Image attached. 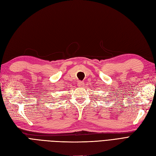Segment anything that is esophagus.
Returning <instances> with one entry per match:
<instances>
[{
  "label": "esophagus",
  "mask_w": 156,
  "mask_h": 156,
  "mask_svg": "<svg viewBox=\"0 0 156 156\" xmlns=\"http://www.w3.org/2000/svg\"><path fill=\"white\" fill-rule=\"evenodd\" d=\"M77 84H78L79 87H83V86H84V82L79 81H78Z\"/></svg>",
  "instance_id": "1"
}]
</instances>
